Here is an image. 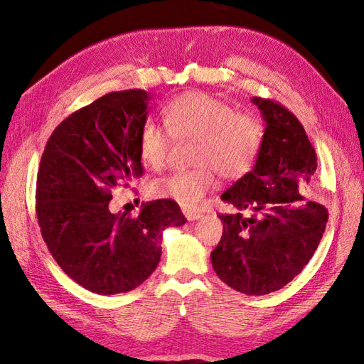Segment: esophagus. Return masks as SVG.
<instances>
[{"instance_id":"esophagus-1","label":"esophagus","mask_w":364,"mask_h":364,"mask_svg":"<svg viewBox=\"0 0 364 364\" xmlns=\"http://www.w3.org/2000/svg\"><path fill=\"white\" fill-rule=\"evenodd\" d=\"M184 215H186L188 220H197V219L202 218L203 214L200 211H184Z\"/></svg>"}]
</instances>
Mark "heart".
Returning <instances> with one entry per match:
<instances>
[{
  "instance_id": "heart-1",
  "label": "heart",
  "mask_w": 364,
  "mask_h": 364,
  "mask_svg": "<svg viewBox=\"0 0 364 364\" xmlns=\"http://www.w3.org/2000/svg\"><path fill=\"white\" fill-rule=\"evenodd\" d=\"M162 120L173 139H196L194 164L189 172H175L151 184L153 196L196 208L218 184V172L236 180L257 162L264 125L250 112L235 111L223 100L192 90L176 95L162 107ZM168 137L156 123L146 122L139 134V156L144 164L159 168L166 164Z\"/></svg>"
}]
</instances>
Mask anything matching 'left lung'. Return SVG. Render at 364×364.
<instances>
[{
  "label": "left lung",
  "instance_id": "1",
  "mask_svg": "<svg viewBox=\"0 0 364 364\" xmlns=\"http://www.w3.org/2000/svg\"><path fill=\"white\" fill-rule=\"evenodd\" d=\"M252 102L266 122L264 141L255 167L222 194L237 213L219 214L223 233L211 262L230 288L264 296L288 284L313 258L328 211L301 196L318 156L299 119L274 100Z\"/></svg>",
  "mask_w": 364,
  "mask_h": 364
}]
</instances>
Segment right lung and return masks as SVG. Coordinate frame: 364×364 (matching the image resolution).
I'll return each mask as SVG.
<instances>
[{
	"label": "right lung",
	"instance_id": "1",
	"mask_svg": "<svg viewBox=\"0 0 364 364\" xmlns=\"http://www.w3.org/2000/svg\"><path fill=\"white\" fill-rule=\"evenodd\" d=\"M150 94L111 92L68 115L41 159L36 213L43 241L64 272L97 294L137 288L158 267L167 227L186 223L170 198L142 205L137 218L109 210L112 191L142 176L139 134Z\"/></svg>",
	"mask_w": 364,
	"mask_h": 364
}]
</instances>
